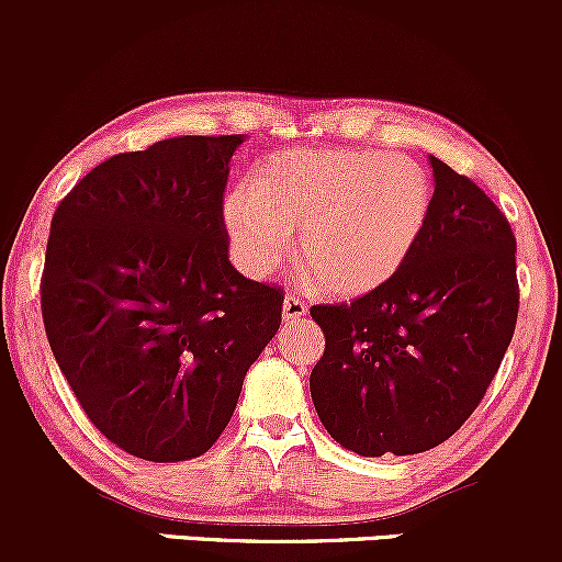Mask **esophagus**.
I'll list each match as a JSON object with an SVG mask.
<instances>
[{"instance_id": "esophagus-1", "label": "esophagus", "mask_w": 562, "mask_h": 562, "mask_svg": "<svg viewBox=\"0 0 562 562\" xmlns=\"http://www.w3.org/2000/svg\"><path fill=\"white\" fill-rule=\"evenodd\" d=\"M303 317H306V303H303L295 293H288L285 303H282V319L301 322Z\"/></svg>"}]
</instances>
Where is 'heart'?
Returning a JSON list of instances; mask_svg holds the SVG:
<instances>
[{
  "label": "heart",
  "instance_id": "obj_1",
  "mask_svg": "<svg viewBox=\"0 0 562 562\" xmlns=\"http://www.w3.org/2000/svg\"><path fill=\"white\" fill-rule=\"evenodd\" d=\"M434 203L423 164L380 150H295L272 158L224 200L243 272L263 277L299 235V267L327 295L351 299L391 280L420 243Z\"/></svg>",
  "mask_w": 562,
  "mask_h": 562
}]
</instances>
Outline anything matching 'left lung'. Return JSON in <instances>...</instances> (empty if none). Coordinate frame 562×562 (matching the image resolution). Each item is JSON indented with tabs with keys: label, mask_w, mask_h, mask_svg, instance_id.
<instances>
[{
	"label": "left lung",
	"mask_w": 562,
	"mask_h": 562,
	"mask_svg": "<svg viewBox=\"0 0 562 562\" xmlns=\"http://www.w3.org/2000/svg\"><path fill=\"white\" fill-rule=\"evenodd\" d=\"M430 166V216L404 267L362 299L312 306L325 333L314 409L362 457L420 454L454 436L518 322L509 222L479 184L434 156Z\"/></svg>",
	"instance_id": "obj_1"
}]
</instances>
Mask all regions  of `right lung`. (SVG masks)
I'll use <instances>...</instances> for the list:
<instances>
[{"mask_svg":"<svg viewBox=\"0 0 562 562\" xmlns=\"http://www.w3.org/2000/svg\"><path fill=\"white\" fill-rule=\"evenodd\" d=\"M243 134L108 158L57 205L42 272L55 362L108 441L205 454L282 322V290L229 263L224 187Z\"/></svg>","mask_w":562,"mask_h":562,"instance_id":"add662e5","label":"right lung"}]
</instances>
